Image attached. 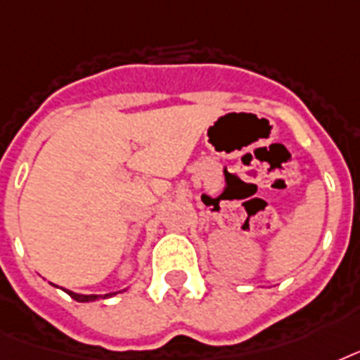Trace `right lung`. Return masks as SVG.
Listing matches in <instances>:
<instances>
[{
    "mask_svg": "<svg viewBox=\"0 0 360 360\" xmlns=\"http://www.w3.org/2000/svg\"><path fill=\"white\" fill-rule=\"evenodd\" d=\"M65 293L71 297V299H75L77 302H94V300L97 299H107V297H112V295L116 293H108V295H79V293H73V291H67Z\"/></svg>",
    "mask_w": 360,
    "mask_h": 360,
    "instance_id": "right-lung-1",
    "label": "right lung"
}]
</instances>
